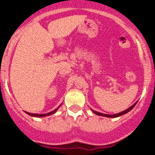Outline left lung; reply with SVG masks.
I'll return each instance as SVG.
<instances>
[{"mask_svg": "<svg viewBox=\"0 0 155 155\" xmlns=\"http://www.w3.org/2000/svg\"><path fill=\"white\" fill-rule=\"evenodd\" d=\"M137 103V102H136L134 104H133V105L131 106V107H130L129 108H127V110H125L122 111V112L120 113H118V114H113V115H110V114H102V113H100V112H97V111H95L93 110H91L93 111V113H94L95 114H97V115L99 116H102V117H120V116L124 115V114H127V113H128L129 111H130L132 110V109L134 108V107H135V105H136V104Z\"/></svg>", "mask_w": 155, "mask_h": 155, "instance_id": "8db88e82", "label": "left lung"}]
</instances>
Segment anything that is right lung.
I'll use <instances>...</instances> for the list:
<instances>
[{
    "mask_svg": "<svg viewBox=\"0 0 155 155\" xmlns=\"http://www.w3.org/2000/svg\"><path fill=\"white\" fill-rule=\"evenodd\" d=\"M60 106L57 107V108L55 109V110H54L51 111V112H49V113H47V114H31V113H28V112H25V113L27 114H28L29 116H31V117H47V116H49V115H51V114H55V113L58 110V109L60 107Z\"/></svg>",
    "mask_w": 155,
    "mask_h": 155,
    "instance_id": "add662e5",
    "label": "right lung"
}]
</instances>
